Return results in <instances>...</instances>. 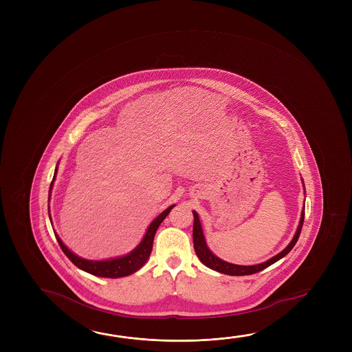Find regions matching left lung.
Returning a JSON list of instances; mask_svg holds the SVG:
<instances>
[{"label": "left lung", "instance_id": "left-lung-1", "mask_svg": "<svg viewBox=\"0 0 352 352\" xmlns=\"http://www.w3.org/2000/svg\"><path fill=\"white\" fill-rule=\"evenodd\" d=\"M303 186H305V184H303ZM192 213H194L192 241H194V248H195L197 258L200 259L204 265L208 266L210 269L219 271V272H222V274H226V275H231V276H244V275H252V274H255V272H259V271L266 269L267 266L272 265L274 263H276L277 260L281 259L285 255H287L291 252V249L294 248V244L298 241V236H300V231H302V226H303V222H305V208H303V211H302V214H300V225H298L297 231L294 233V239L291 241V243L288 244L286 248L283 249L281 253L277 254L274 258H271V259L264 261L261 264H258V265L244 266L227 263L225 260L219 259L214 254H212V252L208 249L206 241H205L201 223H200V219H199V214L195 211H192Z\"/></svg>", "mask_w": 352, "mask_h": 352}]
</instances>
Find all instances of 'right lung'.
<instances>
[{
    "label": "right lung",
    "instance_id": "1",
    "mask_svg": "<svg viewBox=\"0 0 352 352\" xmlns=\"http://www.w3.org/2000/svg\"><path fill=\"white\" fill-rule=\"evenodd\" d=\"M58 173V166L55 168V173H54V178L50 184V189H49V200L52 196V185H54V180ZM175 205L169 206L167 210H164L163 212L157 216L156 219L152 221L148 230L144 234V239L141 241L139 245L133 249L131 253L120 256V258H116V259L109 260H87L83 258L77 256L76 254L72 253L66 245H65L63 241L60 239V236L55 233V236L58 239V245L63 249L65 255L69 258L74 264H75L78 269L86 271L88 274H92L94 276L99 277H109V278H118V277L129 276L133 272L139 270L140 267L144 265V263L150 258L151 252H152V245H153V238L156 234V231L158 227L163 222V219L167 217L168 213L170 212V210L174 208ZM49 217H50V210H49Z\"/></svg>",
    "mask_w": 352,
    "mask_h": 352
}]
</instances>
